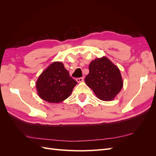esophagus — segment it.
<instances>
[{
	"instance_id": "esophagus-1",
	"label": "esophagus",
	"mask_w": 156,
	"mask_h": 156,
	"mask_svg": "<svg viewBox=\"0 0 156 156\" xmlns=\"http://www.w3.org/2000/svg\"><path fill=\"white\" fill-rule=\"evenodd\" d=\"M83 80H84V79L83 77H80V78H77L76 79V81L77 83H81L83 81Z\"/></svg>"
}]
</instances>
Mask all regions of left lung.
Instances as JSON below:
<instances>
[{"label": "left lung", "instance_id": "left-lung-1", "mask_svg": "<svg viewBox=\"0 0 156 156\" xmlns=\"http://www.w3.org/2000/svg\"><path fill=\"white\" fill-rule=\"evenodd\" d=\"M84 81L97 98L106 101L114 100L123 87L120 69L106 56L92 61Z\"/></svg>", "mask_w": 156, "mask_h": 156}]
</instances>
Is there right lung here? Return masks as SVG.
I'll return each instance as SVG.
<instances>
[{
    "mask_svg": "<svg viewBox=\"0 0 156 156\" xmlns=\"http://www.w3.org/2000/svg\"><path fill=\"white\" fill-rule=\"evenodd\" d=\"M77 84V82L70 77L62 62H54L40 74L36 87L42 100L57 103L67 99Z\"/></svg>",
    "mask_w": 156,
    "mask_h": 156,
    "instance_id": "obj_1",
    "label": "right lung"
}]
</instances>
